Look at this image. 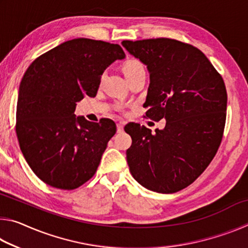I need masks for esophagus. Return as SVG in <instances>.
Returning <instances> with one entry per match:
<instances>
[{"label": "esophagus", "instance_id": "obj_1", "mask_svg": "<svg viewBox=\"0 0 248 248\" xmlns=\"http://www.w3.org/2000/svg\"><path fill=\"white\" fill-rule=\"evenodd\" d=\"M124 121H120V123L117 124V131L123 132L124 131Z\"/></svg>", "mask_w": 248, "mask_h": 248}]
</instances>
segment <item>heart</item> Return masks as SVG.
<instances>
[{"mask_svg": "<svg viewBox=\"0 0 248 248\" xmlns=\"http://www.w3.org/2000/svg\"><path fill=\"white\" fill-rule=\"evenodd\" d=\"M141 69H143V66H142L141 62L139 60H137V59H129V60L125 61L123 65V70L125 77Z\"/></svg>", "mask_w": 248, "mask_h": 248, "instance_id": "heart-1", "label": "heart"}]
</instances>
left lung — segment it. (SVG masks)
I'll use <instances>...</instances> for the list:
<instances>
[{"label": "left lung", "mask_w": 248, "mask_h": 248, "mask_svg": "<svg viewBox=\"0 0 248 248\" xmlns=\"http://www.w3.org/2000/svg\"><path fill=\"white\" fill-rule=\"evenodd\" d=\"M121 44L149 70L145 117L166 120L155 133L139 124L125 125L132 139L130 173L146 189L177 192L203 173L219 149L228 103L224 81L191 45L170 38Z\"/></svg>", "instance_id": "1"}]
</instances>
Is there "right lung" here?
<instances>
[{
  "label": "right lung",
  "mask_w": 248,
  "mask_h": 248,
  "mask_svg": "<svg viewBox=\"0 0 248 248\" xmlns=\"http://www.w3.org/2000/svg\"><path fill=\"white\" fill-rule=\"evenodd\" d=\"M124 57L119 45L77 38L28 66L19 85L16 134L28 165L49 186L72 190L97 170L116 124L77 117L75 106L84 96L95 97L104 71Z\"/></svg>",
  "instance_id": "add662e5"
}]
</instances>
